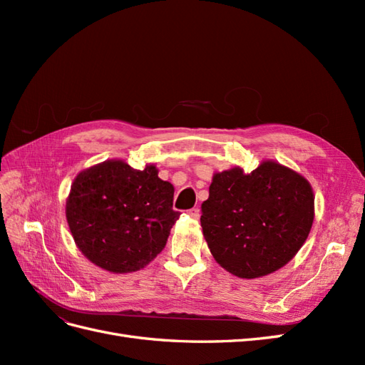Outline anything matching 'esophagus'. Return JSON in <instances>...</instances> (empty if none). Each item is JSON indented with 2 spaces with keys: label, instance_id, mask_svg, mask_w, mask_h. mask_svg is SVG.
Wrapping results in <instances>:
<instances>
[{
  "label": "esophagus",
  "instance_id": "esophagus-1",
  "mask_svg": "<svg viewBox=\"0 0 365 365\" xmlns=\"http://www.w3.org/2000/svg\"><path fill=\"white\" fill-rule=\"evenodd\" d=\"M187 213H189V216H190L192 219H200V216H201V210L197 208V207H195V208H190L189 212H187Z\"/></svg>",
  "mask_w": 365,
  "mask_h": 365
}]
</instances>
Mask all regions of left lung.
Wrapping results in <instances>:
<instances>
[{"instance_id":"1","label":"left lung","mask_w":365,"mask_h":365,"mask_svg":"<svg viewBox=\"0 0 365 365\" xmlns=\"http://www.w3.org/2000/svg\"><path fill=\"white\" fill-rule=\"evenodd\" d=\"M201 208L216 262L237 277L256 279L302 248L314 222V193L302 175L264 161L248 175L240 168L216 173Z\"/></svg>"}]
</instances>
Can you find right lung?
<instances>
[{"instance_id": "add662e5", "label": "right lung", "mask_w": 365, "mask_h": 365, "mask_svg": "<svg viewBox=\"0 0 365 365\" xmlns=\"http://www.w3.org/2000/svg\"><path fill=\"white\" fill-rule=\"evenodd\" d=\"M173 185L155 165L143 170L105 161L76 176L67 220L76 245L97 267L111 272L145 268L168 242L180 217Z\"/></svg>"}]
</instances>
